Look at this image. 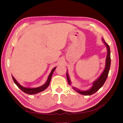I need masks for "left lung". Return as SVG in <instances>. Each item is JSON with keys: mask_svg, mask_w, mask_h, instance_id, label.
Segmentation results:
<instances>
[{"mask_svg": "<svg viewBox=\"0 0 123 123\" xmlns=\"http://www.w3.org/2000/svg\"><path fill=\"white\" fill-rule=\"evenodd\" d=\"M102 41L103 43L105 44V45L106 46L107 50L105 69H104L102 74H100V75L95 81L93 82L92 86L90 89H88V90L86 91H82L80 90V89H77L75 87H72L73 89H74L76 92L79 93L80 94H82L84 95H90L95 93L96 91H98L99 89L103 86L107 79L108 75L111 64L110 47L108 44L105 42V41L104 39V38H102ZM67 80L69 85H71V80L68 73V71H67Z\"/></svg>", "mask_w": 123, "mask_h": 123, "instance_id": "8db88e82", "label": "left lung"}]
</instances>
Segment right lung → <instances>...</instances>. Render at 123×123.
Here are the masks:
<instances>
[{"label":"right lung","mask_w":123,"mask_h":123,"mask_svg":"<svg viewBox=\"0 0 123 123\" xmlns=\"http://www.w3.org/2000/svg\"><path fill=\"white\" fill-rule=\"evenodd\" d=\"M56 68V67H55L52 70L49 76H48V78L46 82V83L43 84V85L41 86L37 87V88H27V87H23V86H21L20 84H19L17 82V80L15 79V78L13 77V75H12V79L13 80V81L15 83V84L19 88L20 90L23 91L25 93H27V94H35L38 93H39L40 92L43 91V90H45V89H46L48 87V86H49V85L50 84V83L52 76V74L54 71V70H55Z\"/></svg>","instance_id":"1"}]
</instances>
